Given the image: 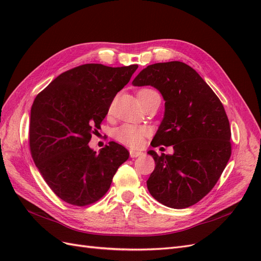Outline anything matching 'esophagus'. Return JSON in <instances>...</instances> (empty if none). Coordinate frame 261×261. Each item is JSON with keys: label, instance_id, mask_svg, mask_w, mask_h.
Masks as SVG:
<instances>
[{"label": "esophagus", "instance_id": "obj_1", "mask_svg": "<svg viewBox=\"0 0 261 261\" xmlns=\"http://www.w3.org/2000/svg\"><path fill=\"white\" fill-rule=\"evenodd\" d=\"M144 153L140 152V151H136V150H129V155L130 158H137V156H140L143 155Z\"/></svg>", "mask_w": 261, "mask_h": 261}]
</instances>
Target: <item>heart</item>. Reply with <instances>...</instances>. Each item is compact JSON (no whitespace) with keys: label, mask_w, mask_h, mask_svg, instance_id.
<instances>
[{"label":"heart","mask_w":261,"mask_h":261,"mask_svg":"<svg viewBox=\"0 0 261 261\" xmlns=\"http://www.w3.org/2000/svg\"><path fill=\"white\" fill-rule=\"evenodd\" d=\"M153 90L144 89L139 92H150ZM147 135V129L144 127H139L136 125L124 124L120 127H117L113 132V136L115 140L125 146L128 147H139L143 145L144 138Z\"/></svg>","instance_id":"1"}]
</instances>
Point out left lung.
I'll return each instance as SVG.
<instances>
[{
  "label": "left lung",
  "mask_w": 261,
  "mask_h": 261,
  "mask_svg": "<svg viewBox=\"0 0 261 261\" xmlns=\"http://www.w3.org/2000/svg\"><path fill=\"white\" fill-rule=\"evenodd\" d=\"M133 86H152L165 101L163 120L152 147L173 146L174 153L152 155L155 168L147 180L155 200L174 209L191 207L215 187L231 156V128L217 94L183 62L155 63Z\"/></svg>",
  "instance_id": "8db88e82"
}]
</instances>
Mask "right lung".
I'll list each match as a JSON object with an SVG mask.
<instances>
[{"mask_svg":"<svg viewBox=\"0 0 261 261\" xmlns=\"http://www.w3.org/2000/svg\"><path fill=\"white\" fill-rule=\"evenodd\" d=\"M137 68L81 65L58 76L36 97L30 113L31 155L45 183L65 202L83 207L98 201L128 159L127 149L114 141L99 153L88 143Z\"/></svg>","mask_w":261,"mask_h":261,"instance_id":"add662e5","label":"right lung"}]
</instances>
